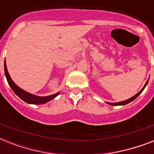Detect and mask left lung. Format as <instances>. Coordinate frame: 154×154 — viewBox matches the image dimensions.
Returning a JSON list of instances; mask_svg holds the SVG:
<instances>
[{"label": "left lung", "instance_id": "1", "mask_svg": "<svg viewBox=\"0 0 154 154\" xmlns=\"http://www.w3.org/2000/svg\"><path fill=\"white\" fill-rule=\"evenodd\" d=\"M149 79H148V81L146 82V84H145V85H144L143 88L141 89V91L138 92V93H137V94H135L134 97H130V98L127 99V100H125V101H119V102H114V103H111V102H106V103H107V104H109V105H126V104H128V103L134 101V100H135V99H136L137 97H138L139 95L141 94V93H142V91L144 90V89L146 88V86L147 85V84H148Z\"/></svg>", "mask_w": 154, "mask_h": 154}]
</instances>
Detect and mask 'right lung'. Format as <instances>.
<instances>
[{
	"mask_svg": "<svg viewBox=\"0 0 154 154\" xmlns=\"http://www.w3.org/2000/svg\"><path fill=\"white\" fill-rule=\"evenodd\" d=\"M4 66H5V74L6 79H7V82H8L10 88L13 89V91L21 100H23V101H25L28 104H32V105H42V104H45V103H47L48 101L54 99L56 97H57L59 95V94H60V92H58L57 94H52V95H49V96L40 97L37 96V95H34V94H30V93H28L27 91H25V90L22 89L21 88H20L18 85H17L13 80H12L10 75H9V73L8 72V69H7V65H6L5 60V65H4Z\"/></svg>",
	"mask_w": 154,
	"mask_h": 154,
	"instance_id": "obj_1",
	"label": "right lung"
}]
</instances>
